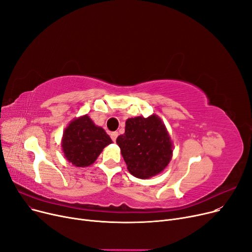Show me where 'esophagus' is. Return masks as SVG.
<instances>
[{
  "label": "esophagus",
  "instance_id": "esophagus-1",
  "mask_svg": "<svg viewBox=\"0 0 252 252\" xmlns=\"http://www.w3.org/2000/svg\"><path fill=\"white\" fill-rule=\"evenodd\" d=\"M117 136H118V133H117V131H112V133L110 134V137H111V139H112V141H113V142H115V141H116Z\"/></svg>",
  "mask_w": 252,
  "mask_h": 252
}]
</instances>
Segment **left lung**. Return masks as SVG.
I'll use <instances>...</instances> for the list:
<instances>
[{"instance_id": "8db88e82", "label": "left lung", "mask_w": 252, "mask_h": 252, "mask_svg": "<svg viewBox=\"0 0 252 252\" xmlns=\"http://www.w3.org/2000/svg\"><path fill=\"white\" fill-rule=\"evenodd\" d=\"M116 143L129 173L140 179L154 177L167 166L173 156V142L161 119L155 114L126 122V131Z\"/></svg>"}]
</instances>
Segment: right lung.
<instances>
[{
	"mask_svg": "<svg viewBox=\"0 0 252 252\" xmlns=\"http://www.w3.org/2000/svg\"><path fill=\"white\" fill-rule=\"evenodd\" d=\"M111 143L106 131L86 114L74 118L65 128L61 145L66 159L76 167H86L94 163L102 150Z\"/></svg>",
	"mask_w": 252,
	"mask_h": 252,
	"instance_id": "1",
	"label": "right lung"
}]
</instances>
